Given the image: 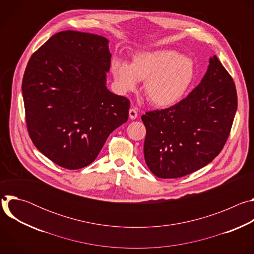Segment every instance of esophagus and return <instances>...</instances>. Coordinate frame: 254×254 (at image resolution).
I'll return each instance as SVG.
<instances>
[{
    "instance_id": "obj_1",
    "label": "esophagus",
    "mask_w": 254,
    "mask_h": 254,
    "mask_svg": "<svg viewBox=\"0 0 254 254\" xmlns=\"http://www.w3.org/2000/svg\"><path fill=\"white\" fill-rule=\"evenodd\" d=\"M128 116H129V119L130 120H135L137 117H138V114H137V111L135 110V108H130V110L128 111Z\"/></svg>"
}]
</instances>
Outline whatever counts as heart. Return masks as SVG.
<instances>
[{"mask_svg": "<svg viewBox=\"0 0 254 254\" xmlns=\"http://www.w3.org/2000/svg\"><path fill=\"white\" fill-rule=\"evenodd\" d=\"M112 71L124 92L134 90L138 80H144V95L154 106L161 108L173 106L182 99L196 73L190 58L171 49L137 52L130 64L122 58H115Z\"/></svg>", "mask_w": 254, "mask_h": 254, "instance_id": "obj_1", "label": "heart"}]
</instances>
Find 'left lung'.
Returning a JSON list of instances; mask_svg holds the SVG:
<instances>
[{
  "instance_id": "obj_1",
  "label": "left lung",
  "mask_w": 254,
  "mask_h": 254,
  "mask_svg": "<svg viewBox=\"0 0 254 254\" xmlns=\"http://www.w3.org/2000/svg\"><path fill=\"white\" fill-rule=\"evenodd\" d=\"M236 110L233 79L214 55L201 82L186 98L141 116L147 129L143 156L151 172L174 179L208 165L223 149Z\"/></svg>"
}]
</instances>
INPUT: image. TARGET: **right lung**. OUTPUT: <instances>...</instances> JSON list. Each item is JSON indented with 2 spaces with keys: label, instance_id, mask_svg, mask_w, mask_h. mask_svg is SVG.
I'll return each mask as SVG.
<instances>
[{
  "label": "right lung",
  "instance_id": "obj_1",
  "mask_svg": "<svg viewBox=\"0 0 254 254\" xmlns=\"http://www.w3.org/2000/svg\"><path fill=\"white\" fill-rule=\"evenodd\" d=\"M112 54L102 36L62 31L30 58L22 82L30 137L58 166L91 164L128 119L129 100L106 87Z\"/></svg>",
  "mask_w": 254,
  "mask_h": 254
}]
</instances>
